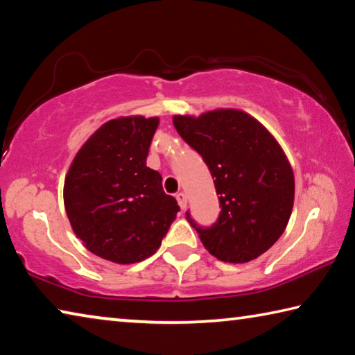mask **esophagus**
<instances>
[{"instance_id": "obj_1", "label": "esophagus", "mask_w": 355, "mask_h": 355, "mask_svg": "<svg viewBox=\"0 0 355 355\" xmlns=\"http://www.w3.org/2000/svg\"><path fill=\"white\" fill-rule=\"evenodd\" d=\"M177 202H178L180 208H186V205H188V197H186L184 192H178Z\"/></svg>"}]
</instances>
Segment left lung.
Wrapping results in <instances>:
<instances>
[{"label":"left lung","mask_w":355,"mask_h":355,"mask_svg":"<svg viewBox=\"0 0 355 355\" xmlns=\"http://www.w3.org/2000/svg\"><path fill=\"white\" fill-rule=\"evenodd\" d=\"M172 122L202 155L220 196L218 222L197 228L202 244L225 263L263 255L285 232L293 211L294 173L284 148L261 122L235 107L175 114Z\"/></svg>","instance_id":"8db88e82"}]
</instances>
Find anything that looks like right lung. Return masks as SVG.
<instances>
[{"label": "right lung", "instance_id": "add662e5", "mask_svg": "<svg viewBox=\"0 0 355 355\" xmlns=\"http://www.w3.org/2000/svg\"><path fill=\"white\" fill-rule=\"evenodd\" d=\"M159 117L120 116L94 131L78 150L64 182V207L84 248L117 264L159 249L178 205L163 191L147 155Z\"/></svg>", "mask_w": 355, "mask_h": 355}]
</instances>
